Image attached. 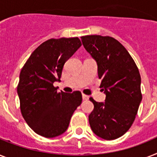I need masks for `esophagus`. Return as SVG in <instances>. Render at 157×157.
Returning a JSON list of instances; mask_svg holds the SVG:
<instances>
[{
  "instance_id": "esophagus-1",
  "label": "esophagus",
  "mask_w": 157,
  "mask_h": 157,
  "mask_svg": "<svg viewBox=\"0 0 157 157\" xmlns=\"http://www.w3.org/2000/svg\"><path fill=\"white\" fill-rule=\"evenodd\" d=\"M82 98H83L84 100H88L89 99V96L85 94H82Z\"/></svg>"
}]
</instances>
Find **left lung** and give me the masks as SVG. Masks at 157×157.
Masks as SVG:
<instances>
[{"instance_id":"8db88e82","label":"left lung","mask_w":157,"mask_h":157,"mask_svg":"<svg viewBox=\"0 0 157 157\" xmlns=\"http://www.w3.org/2000/svg\"><path fill=\"white\" fill-rule=\"evenodd\" d=\"M84 47L98 64L100 87L106 94L105 103L90 98L94 110L89 122L96 135L106 140L118 139L134 123L142 101L141 76L127 50L111 36H81Z\"/></svg>"}]
</instances>
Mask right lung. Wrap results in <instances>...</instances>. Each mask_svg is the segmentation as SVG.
I'll return each instance as SVG.
<instances>
[{
  "label": "right lung",
  "instance_id": "1",
  "mask_svg": "<svg viewBox=\"0 0 157 157\" xmlns=\"http://www.w3.org/2000/svg\"><path fill=\"white\" fill-rule=\"evenodd\" d=\"M78 37L50 39L31 54L19 75L17 86L20 110L33 131L45 138L63 134L75 110L80 106V91H57L64 63L81 47Z\"/></svg>",
  "mask_w": 157,
  "mask_h": 157
}]
</instances>
